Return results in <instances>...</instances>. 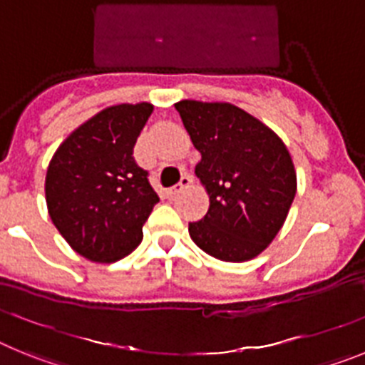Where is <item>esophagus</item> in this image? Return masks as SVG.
<instances>
[{
	"mask_svg": "<svg viewBox=\"0 0 365 365\" xmlns=\"http://www.w3.org/2000/svg\"><path fill=\"white\" fill-rule=\"evenodd\" d=\"M190 186H192V177H190V175H182L175 186H172V188L168 190V195H172V197H173V195L180 193V192H182V190L190 188Z\"/></svg>",
	"mask_w": 365,
	"mask_h": 365,
	"instance_id": "1",
	"label": "esophagus"
}]
</instances>
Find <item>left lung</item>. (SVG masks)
I'll use <instances>...</instances> for the list:
<instances>
[{"label": "left lung", "instance_id": "1", "mask_svg": "<svg viewBox=\"0 0 365 365\" xmlns=\"http://www.w3.org/2000/svg\"><path fill=\"white\" fill-rule=\"evenodd\" d=\"M175 109L201 153L195 175L210 195L193 243L221 261L259 256L282 230L296 195V170L282 138L227 102L180 100Z\"/></svg>", "mask_w": 365, "mask_h": 365}]
</instances>
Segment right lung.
I'll use <instances>...</instances> for the list:
<instances>
[{
    "instance_id": "obj_1",
    "label": "right lung",
    "mask_w": 365,
    "mask_h": 365,
    "mask_svg": "<svg viewBox=\"0 0 365 365\" xmlns=\"http://www.w3.org/2000/svg\"><path fill=\"white\" fill-rule=\"evenodd\" d=\"M153 106L102 109L60 144L45 177V199L54 227L74 252L113 263L143 241V225L159 195L133 148Z\"/></svg>"
}]
</instances>
